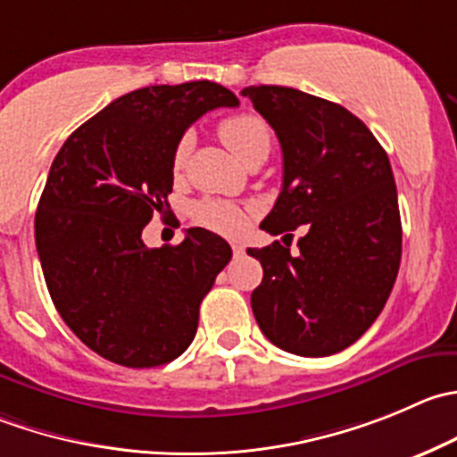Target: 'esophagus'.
Instances as JSON below:
<instances>
[{
    "label": "esophagus",
    "mask_w": 457,
    "mask_h": 457,
    "mask_svg": "<svg viewBox=\"0 0 457 457\" xmlns=\"http://www.w3.org/2000/svg\"><path fill=\"white\" fill-rule=\"evenodd\" d=\"M232 252H234V256H241V254H245V247H243L241 243H232Z\"/></svg>",
    "instance_id": "1"
}]
</instances>
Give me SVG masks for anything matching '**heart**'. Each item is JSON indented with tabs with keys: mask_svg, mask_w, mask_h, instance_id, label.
Returning a JSON list of instances; mask_svg holds the SVG:
<instances>
[{
	"mask_svg": "<svg viewBox=\"0 0 457 457\" xmlns=\"http://www.w3.org/2000/svg\"><path fill=\"white\" fill-rule=\"evenodd\" d=\"M219 136L241 162H245L254 154H268L270 143H272L268 122L256 113H237V116L225 118L219 125ZM189 147H192V136L187 134L179 140L174 156H171V167H174L176 174L185 167ZM194 219L205 228L219 234H228V237L241 232L247 223V214L241 205L229 201H216V198H205V201L196 203Z\"/></svg>",
	"mask_w": 457,
	"mask_h": 457,
	"instance_id": "heart-1",
	"label": "heart"
}]
</instances>
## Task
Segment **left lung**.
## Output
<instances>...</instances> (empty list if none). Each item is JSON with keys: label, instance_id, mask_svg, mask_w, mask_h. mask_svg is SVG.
<instances>
[{"label": "left lung", "instance_id": "obj_1", "mask_svg": "<svg viewBox=\"0 0 457 457\" xmlns=\"http://www.w3.org/2000/svg\"><path fill=\"white\" fill-rule=\"evenodd\" d=\"M281 143L283 187L261 228L290 243L247 250L263 265L252 312L274 346L326 357L355 344L386 305L402 259L397 189L386 152L341 104L290 87H247Z\"/></svg>", "mask_w": 457, "mask_h": 457}]
</instances>
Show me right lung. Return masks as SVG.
<instances>
[{
  "instance_id": "obj_1",
  "label": "right lung",
  "mask_w": 457,
  "mask_h": 457,
  "mask_svg": "<svg viewBox=\"0 0 457 457\" xmlns=\"http://www.w3.org/2000/svg\"><path fill=\"white\" fill-rule=\"evenodd\" d=\"M237 104L210 79L138 88L78 127L53 161L35 214L44 278L66 326L113 364H167L196 335L232 247L192 228L179 245L149 250L143 229L170 212L171 156L187 127Z\"/></svg>"
}]
</instances>
